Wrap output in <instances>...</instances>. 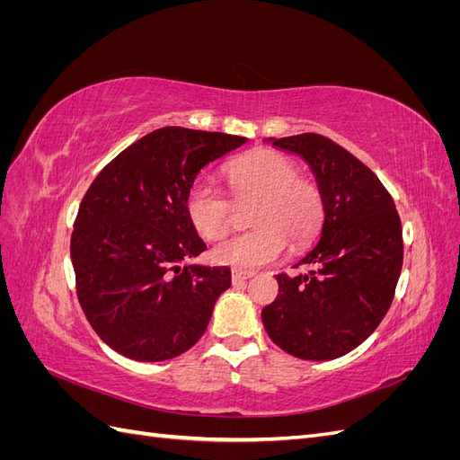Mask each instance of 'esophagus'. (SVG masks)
<instances>
[{"label": "esophagus", "instance_id": "34e87169", "mask_svg": "<svg viewBox=\"0 0 460 460\" xmlns=\"http://www.w3.org/2000/svg\"><path fill=\"white\" fill-rule=\"evenodd\" d=\"M253 276V272H247V270H232V282L234 284H242V282H245V280H249V278Z\"/></svg>", "mask_w": 460, "mask_h": 460}]
</instances>
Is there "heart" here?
Instances as JSON below:
<instances>
[{"label":"heart","mask_w":460,"mask_h":460,"mask_svg":"<svg viewBox=\"0 0 460 460\" xmlns=\"http://www.w3.org/2000/svg\"><path fill=\"white\" fill-rule=\"evenodd\" d=\"M226 180L235 203L255 199L249 215L253 230L215 247L213 261L234 269H257L280 259L289 245L307 247L323 226L320 188L301 176L299 164L284 153L259 147L228 164ZM186 215L201 238L217 242L232 228V203L220 190L198 182L188 190Z\"/></svg>","instance_id":"heart-1"}]
</instances>
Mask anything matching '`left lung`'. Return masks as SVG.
<instances>
[{
	"instance_id": "8db88e82",
	"label": "left lung",
	"mask_w": 460,
	"mask_h": 460,
	"mask_svg": "<svg viewBox=\"0 0 460 460\" xmlns=\"http://www.w3.org/2000/svg\"><path fill=\"white\" fill-rule=\"evenodd\" d=\"M272 144L311 164L324 225L299 262L311 272L274 276L280 291L262 309V324L289 355L338 358L363 343L392 307L402 267L401 218L380 178L330 137L307 132Z\"/></svg>"
}]
</instances>
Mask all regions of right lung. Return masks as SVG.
<instances>
[{"label": "right lung", "instance_id": "1", "mask_svg": "<svg viewBox=\"0 0 460 460\" xmlns=\"http://www.w3.org/2000/svg\"><path fill=\"white\" fill-rule=\"evenodd\" d=\"M245 142L164 127L95 176L75 220L71 259L80 307L111 349L157 363L205 333L232 276L228 267L188 264L207 245L186 215V196L207 163Z\"/></svg>", "mask_w": 460, "mask_h": 460}]
</instances>
